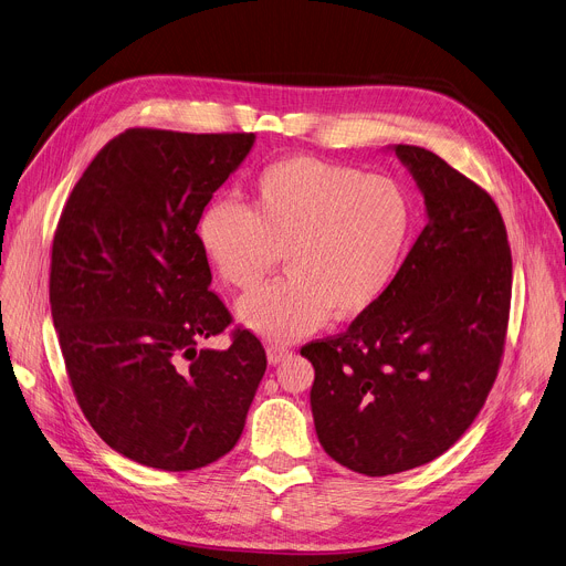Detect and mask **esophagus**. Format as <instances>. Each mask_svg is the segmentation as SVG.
Instances as JSON below:
<instances>
[{"label":"esophagus","instance_id":"esophagus-1","mask_svg":"<svg viewBox=\"0 0 566 566\" xmlns=\"http://www.w3.org/2000/svg\"><path fill=\"white\" fill-rule=\"evenodd\" d=\"M266 355H269V364H280V361H284L289 355H291V350L289 348H284V346H269V350H266Z\"/></svg>","mask_w":566,"mask_h":566}]
</instances>
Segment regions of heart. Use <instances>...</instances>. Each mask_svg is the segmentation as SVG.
I'll use <instances>...</instances> for the list:
<instances>
[{"label": "heart", "instance_id": "b5f03b06", "mask_svg": "<svg viewBox=\"0 0 566 566\" xmlns=\"http://www.w3.org/2000/svg\"><path fill=\"white\" fill-rule=\"evenodd\" d=\"M413 205L389 175L314 157L263 168L250 207L216 200L198 220V241L216 275L252 289L284 250L286 275L239 300L237 318L266 342L286 344L327 316L350 321L389 291L411 234Z\"/></svg>", "mask_w": 566, "mask_h": 566}]
</instances>
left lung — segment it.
Masks as SVG:
<instances>
[{"instance_id": "obj_1", "label": "left lung", "mask_w": 566, "mask_h": 566, "mask_svg": "<svg viewBox=\"0 0 566 566\" xmlns=\"http://www.w3.org/2000/svg\"><path fill=\"white\" fill-rule=\"evenodd\" d=\"M428 224L389 291L338 336L300 350L325 453L364 475L439 458L473 423L505 346L512 254L496 202L417 145H389Z\"/></svg>"}]
</instances>
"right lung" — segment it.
<instances>
[{"label":"right lung","instance_id":"1","mask_svg":"<svg viewBox=\"0 0 566 566\" xmlns=\"http://www.w3.org/2000/svg\"><path fill=\"white\" fill-rule=\"evenodd\" d=\"M254 134L127 129L72 188L52 245L50 303L72 391L120 455L202 469L237 446L266 370L248 329L209 291L198 220Z\"/></svg>","mask_w":566,"mask_h":566}]
</instances>
